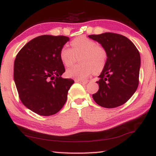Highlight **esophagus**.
<instances>
[{"instance_id": "1", "label": "esophagus", "mask_w": 156, "mask_h": 156, "mask_svg": "<svg viewBox=\"0 0 156 156\" xmlns=\"http://www.w3.org/2000/svg\"><path fill=\"white\" fill-rule=\"evenodd\" d=\"M75 82H79L80 83V84H82L83 85H85L87 84V82H85V81H82V80H75Z\"/></svg>"}]
</instances>
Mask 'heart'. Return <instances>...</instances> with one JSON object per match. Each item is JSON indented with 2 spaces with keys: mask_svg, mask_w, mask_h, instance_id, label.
<instances>
[{
  "mask_svg": "<svg viewBox=\"0 0 156 156\" xmlns=\"http://www.w3.org/2000/svg\"><path fill=\"white\" fill-rule=\"evenodd\" d=\"M72 48L64 46L59 52L62 62L66 67L73 65L80 57V65L69 68L66 71L68 77L84 80L91 73H100L105 67L107 62V51L94 40L81 36L71 42Z\"/></svg>",
  "mask_w": 156,
  "mask_h": 156,
  "instance_id": "1",
  "label": "heart"
}]
</instances>
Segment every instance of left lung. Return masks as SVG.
Masks as SVG:
<instances>
[{
  "label": "left lung",
  "mask_w": 156,
  "mask_h": 156,
  "mask_svg": "<svg viewBox=\"0 0 156 156\" xmlns=\"http://www.w3.org/2000/svg\"><path fill=\"white\" fill-rule=\"evenodd\" d=\"M107 51L106 66L97 83L99 89L92 95L96 103L105 108L125 104L139 83L140 57L138 49L125 36L114 33L90 35Z\"/></svg>",
  "instance_id": "8db88e82"
}]
</instances>
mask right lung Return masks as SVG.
Segmentation results:
<instances>
[{"label":"right lung","mask_w":156,"mask_h":156,"mask_svg":"<svg viewBox=\"0 0 156 156\" xmlns=\"http://www.w3.org/2000/svg\"><path fill=\"white\" fill-rule=\"evenodd\" d=\"M69 39L63 35L38 36L19 51L14 62V81L20 101L40 116L59 112L74 81L63 79L59 52Z\"/></svg>","instance_id":"right-lung-1"}]
</instances>
